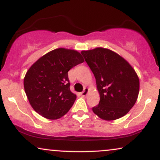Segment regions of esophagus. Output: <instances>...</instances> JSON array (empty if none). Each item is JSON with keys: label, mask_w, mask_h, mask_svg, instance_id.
<instances>
[{"label": "esophagus", "mask_w": 160, "mask_h": 160, "mask_svg": "<svg viewBox=\"0 0 160 160\" xmlns=\"http://www.w3.org/2000/svg\"><path fill=\"white\" fill-rule=\"evenodd\" d=\"M88 92H89V89L85 87V88H84L83 91H82L81 92V95H82V96H86V95L88 94Z\"/></svg>", "instance_id": "1"}]
</instances>
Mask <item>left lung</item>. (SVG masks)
Segmentation results:
<instances>
[{"mask_svg": "<svg viewBox=\"0 0 160 160\" xmlns=\"http://www.w3.org/2000/svg\"><path fill=\"white\" fill-rule=\"evenodd\" d=\"M95 78L100 95L95 114L104 120L123 117L136 102L139 78L135 70L122 56L111 49L98 47L81 52Z\"/></svg>", "mask_w": 160, "mask_h": 160, "instance_id": "obj_1", "label": "left lung"}]
</instances>
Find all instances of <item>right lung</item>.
<instances>
[{
  "label": "right lung",
  "mask_w": 160,
  "mask_h": 160,
  "mask_svg": "<svg viewBox=\"0 0 160 160\" xmlns=\"http://www.w3.org/2000/svg\"><path fill=\"white\" fill-rule=\"evenodd\" d=\"M83 62L77 50L58 48L31 66L24 78V88L37 113L49 120H57L68 112L77 96L70 90L68 72Z\"/></svg>",
  "instance_id": "obj_1"
}]
</instances>
